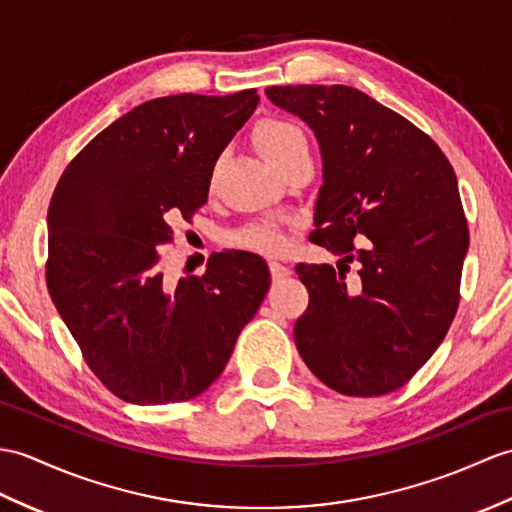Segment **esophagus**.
<instances>
[{
	"instance_id": "1",
	"label": "esophagus",
	"mask_w": 512,
	"mask_h": 512,
	"mask_svg": "<svg viewBox=\"0 0 512 512\" xmlns=\"http://www.w3.org/2000/svg\"><path fill=\"white\" fill-rule=\"evenodd\" d=\"M270 275H272V279H285V277H290V268L285 266V264H281V261H270Z\"/></svg>"
}]
</instances>
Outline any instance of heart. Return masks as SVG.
Listing matches in <instances>:
<instances>
[{"instance_id":"obj_1","label":"heart","mask_w":512,"mask_h":512,"mask_svg":"<svg viewBox=\"0 0 512 512\" xmlns=\"http://www.w3.org/2000/svg\"><path fill=\"white\" fill-rule=\"evenodd\" d=\"M253 141L261 157L279 172L288 170L290 165L299 161H310V139H307L305 130L294 122L279 120V117L259 122L253 130ZM285 242H288L285 233L272 222L253 224V227H246L233 235V244L264 255L281 253Z\"/></svg>"}]
</instances>
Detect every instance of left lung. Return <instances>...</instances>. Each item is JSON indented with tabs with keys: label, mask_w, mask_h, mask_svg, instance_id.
I'll use <instances>...</instances> for the list:
<instances>
[{
	"label": "left lung",
	"mask_w": 512,
	"mask_h": 512,
	"mask_svg": "<svg viewBox=\"0 0 512 512\" xmlns=\"http://www.w3.org/2000/svg\"><path fill=\"white\" fill-rule=\"evenodd\" d=\"M266 95L314 130L323 185L310 240L340 257L338 268L296 266L310 292L296 349L342 395H388L432 358L458 310L469 229L456 172L432 137L358 89Z\"/></svg>",
	"instance_id": "1"
}]
</instances>
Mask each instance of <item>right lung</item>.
Returning a JSON list of instances; mask_svg holds the SVG:
<instances>
[{
    "instance_id": "right-lung-1",
    "label": "right lung",
    "mask_w": 512,
    "mask_h": 512,
    "mask_svg": "<svg viewBox=\"0 0 512 512\" xmlns=\"http://www.w3.org/2000/svg\"><path fill=\"white\" fill-rule=\"evenodd\" d=\"M259 95L181 93L135 106L67 165L47 209V290L95 377L137 406L198 397L270 288L266 261L211 255L163 279L170 224L205 205L222 150Z\"/></svg>"
}]
</instances>
